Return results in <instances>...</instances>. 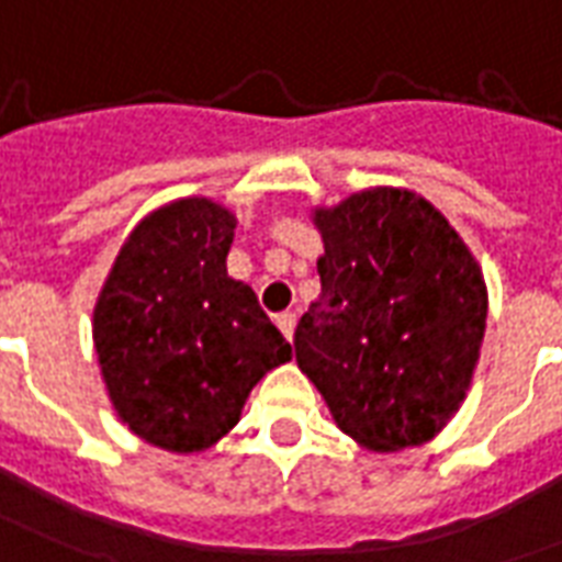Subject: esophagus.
<instances>
[{
  "instance_id": "1",
  "label": "esophagus",
  "mask_w": 562,
  "mask_h": 562,
  "mask_svg": "<svg viewBox=\"0 0 562 562\" xmlns=\"http://www.w3.org/2000/svg\"><path fill=\"white\" fill-rule=\"evenodd\" d=\"M277 327H280V334L292 342V336H294V315L292 313H282L277 315Z\"/></svg>"
}]
</instances>
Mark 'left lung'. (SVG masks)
Segmentation results:
<instances>
[{"label": "left lung", "mask_w": 562, "mask_h": 562, "mask_svg": "<svg viewBox=\"0 0 562 562\" xmlns=\"http://www.w3.org/2000/svg\"><path fill=\"white\" fill-rule=\"evenodd\" d=\"M322 294L294 330L301 372L336 426L372 452L419 447L461 408L488 289L450 220L405 187L313 207Z\"/></svg>", "instance_id": "8db88e82"}]
</instances>
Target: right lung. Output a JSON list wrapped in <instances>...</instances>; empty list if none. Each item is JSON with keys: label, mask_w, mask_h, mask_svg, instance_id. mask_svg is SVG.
<instances>
[{"label": "right lung", "mask_w": 562, "mask_h": 562, "mask_svg": "<svg viewBox=\"0 0 562 562\" xmlns=\"http://www.w3.org/2000/svg\"><path fill=\"white\" fill-rule=\"evenodd\" d=\"M238 217L207 196L166 202L124 238L91 336L124 426L157 450L196 456L238 426L249 390L292 360L226 256Z\"/></svg>", "instance_id": "add662e5"}]
</instances>
